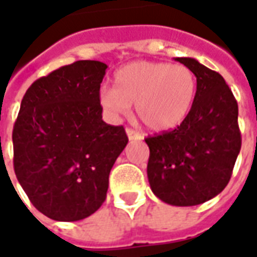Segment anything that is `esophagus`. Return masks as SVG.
<instances>
[{
	"mask_svg": "<svg viewBox=\"0 0 257 257\" xmlns=\"http://www.w3.org/2000/svg\"><path fill=\"white\" fill-rule=\"evenodd\" d=\"M126 136H128L129 140H139L142 136H140V134H138L136 131H134V129L128 128L126 129Z\"/></svg>",
	"mask_w": 257,
	"mask_h": 257,
	"instance_id": "esophagus-1",
	"label": "esophagus"
}]
</instances>
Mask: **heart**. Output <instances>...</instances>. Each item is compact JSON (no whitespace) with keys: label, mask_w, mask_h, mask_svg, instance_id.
<instances>
[{"label":"heart","mask_w":257,"mask_h":257,"mask_svg":"<svg viewBox=\"0 0 257 257\" xmlns=\"http://www.w3.org/2000/svg\"><path fill=\"white\" fill-rule=\"evenodd\" d=\"M114 88L99 92L101 108L112 118L136 114L151 131L164 132L189 117L197 96V77L187 66L139 60L114 73Z\"/></svg>","instance_id":"b5f03b06"}]
</instances>
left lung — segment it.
Returning a JSON list of instances; mask_svg holds the SVG:
<instances>
[{"mask_svg":"<svg viewBox=\"0 0 257 257\" xmlns=\"http://www.w3.org/2000/svg\"><path fill=\"white\" fill-rule=\"evenodd\" d=\"M195 74L197 96L189 117L171 132L150 136L151 191L173 206L204 204L221 193L241 150L238 104L220 74L197 59L176 58Z\"/></svg>","mask_w":257,"mask_h":257,"instance_id":"left-lung-1","label":"left lung"}]
</instances>
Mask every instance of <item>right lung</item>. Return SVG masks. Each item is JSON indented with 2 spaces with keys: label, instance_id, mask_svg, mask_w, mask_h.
<instances>
[{
  "label": "right lung",
  "instance_id": "right-lung-1",
  "mask_svg": "<svg viewBox=\"0 0 257 257\" xmlns=\"http://www.w3.org/2000/svg\"><path fill=\"white\" fill-rule=\"evenodd\" d=\"M106 70L97 60H78L37 79L22 99L12 134L15 173L31 204L53 220H82L100 208L128 145L122 126L101 119Z\"/></svg>",
  "mask_w": 257,
  "mask_h": 257
}]
</instances>
